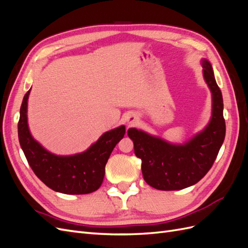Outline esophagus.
Here are the masks:
<instances>
[{"mask_svg":"<svg viewBox=\"0 0 248 248\" xmlns=\"http://www.w3.org/2000/svg\"><path fill=\"white\" fill-rule=\"evenodd\" d=\"M138 120V118L136 116H128L127 117V122L128 123H134Z\"/></svg>","mask_w":248,"mask_h":248,"instance_id":"1","label":"esophagus"}]
</instances>
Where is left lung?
I'll use <instances>...</instances> for the list:
<instances>
[{
  "label": "left lung",
  "mask_w": 248,
  "mask_h": 248,
  "mask_svg": "<svg viewBox=\"0 0 248 248\" xmlns=\"http://www.w3.org/2000/svg\"><path fill=\"white\" fill-rule=\"evenodd\" d=\"M202 73L212 92V118L206 128L184 145H170L136 128L128 129L134 154L141 160L145 181L159 190H179L198 183L212 168L226 137L223 101L212 66L202 60Z\"/></svg>",
  "instance_id": "8db88e82"
}]
</instances>
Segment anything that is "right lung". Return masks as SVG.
I'll return each instance as SVG.
<instances>
[{"label": "right lung", "instance_id": "right-lung-1", "mask_svg": "<svg viewBox=\"0 0 248 248\" xmlns=\"http://www.w3.org/2000/svg\"><path fill=\"white\" fill-rule=\"evenodd\" d=\"M30 90L20 107L18 140L30 167L52 190L66 194H86L102 184L106 164L118 142L124 138L125 127L120 126L99 138L87 151L72 156H58L42 148L31 136L27 121Z\"/></svg>", "mask_w": 248, "mask_h": 248}]
</instances>
